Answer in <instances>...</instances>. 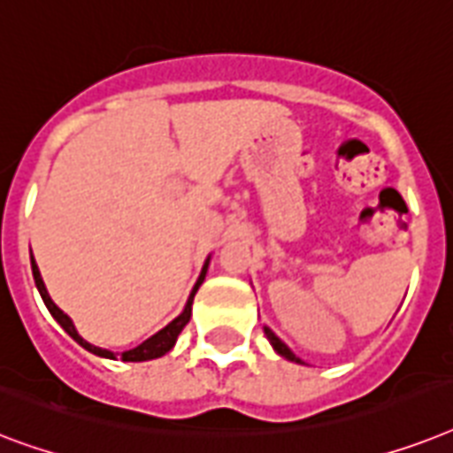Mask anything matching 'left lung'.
Segmentation results:
<instances>
[{"instance_id":"left-lung-1","label":"left lung","mask_w":453,"mask_h":453,"mask_svg":"<svg viewBox=\"0 0 453 453\" xmlns=\"http://www.w3.org/2000/svg\"><path fill=\"white\" fill-rule=\"evenodd\" d=\"M264 334H266V339H269V342H271V346H273V349H276L278 356L288 357V360H292V363H302V360H299V357H296L295 353H292V350H289L288 346H285V343L280 342V339H278V336L273 334V332H271L269 327H264Z\"/></svg>"}]
</instances>
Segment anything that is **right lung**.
I'll return each mask as SVG.
<instances>
[{
  "mask_svg": "<svg viewBox=\"0 0 453 453\" xmlns=\"http://www.w3.org/2000/svg\"><path fill=\"white\" fill-rule=\"evenodd\" d=\"M208 262H210V259H205L203 271H201V276H198L196 285H194V289H191V295H189V299H187V306H184L182 313H180V316H177L175 320H173V323L165 325L164 329H158L157 334L150 336L147 342H142V343H140V346H135V349L124 350V353H121V360H124V363H144V360H154V357L165 356V353H168V350L173 349V346H175L180 332H182V329H184V325L189 323L191 303H194V295H196V289L201 288V283H203L205 271H208ZM32 276H35V283H37L39 295H42L43 303H46V309L50 311V316L56 318L58 323H60V327H63L65 332H67V334H70L72 339H74V342L81 343L83 349L90 350V353H96V356L110 357V360H117V356H114L111 350L100 349V346H93V343L86 342L83 336H79L77 327H74V323H72V320H70V316H67L65 311L58 309L56 303H53V299H50V296H49V292H46V285H43V280H42L39 266H37V264H35V257H32Z\"/></svg>",
  "mask_w": 453,
  "mask_h": 453,
  "instance_id": "1",
  "label": "right lung"
}]
</instances>
